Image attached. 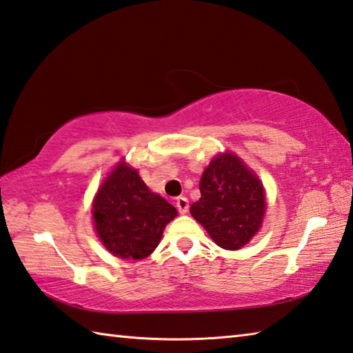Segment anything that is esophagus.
I'll use <instances>...</instances> for the list:
<instances>
[{
    "instance_id": "1",
    "label": "esophagus",
    "mask_w": 353,
    "mask_h": 353,
    "mask_svg": "<svg viewBox=\"0 0 353 353\" xmlns=\"http://www.w3.org/2000/svg\"><path fill=\"white\" fill-rule=\"evenodd\" d=\"M176 207H177V210H179V213H187L188 212V208H190V202H188V199L187 198H183V196H181V198H177V201H176Z\"/></svg>"
}]
</instances>
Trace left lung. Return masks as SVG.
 I'll list each match as a JSON object with an SVG mask.
<instances>
[{"instance_id":"obj_1","label":"left lung","mask_w":353,"mask_h":353,"mask_svg":"<svg viewBox=\"0 0 353 353\" xmlns=\"http://www.w3.org/2000/svg\"><path fill=\"white\" fill-rule=\"evenodd\" d=\"M201 199L190 207L193 218L204 225L223 249L236 250L259 232L266 201L263 185L236 155L214 157L199 183Z\"/></svg>"}]
</instances>
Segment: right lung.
Here are the masks:
<instances>
[{
  "label": "right lung",
  "mask_w": 353,
  "mask_h": 353,
  "mask_svg": "<svg viewBox=\"0 0 353 353\" xmlns=\"http://www.w3.org/2000/svg\"><path fill=\"white\" fill-rule=\"evenodd\" d=\"M176 208L151 193L139 172L119 163L101 185L93 219L104 246L119 259L141 260L154 252Z\"/></svg>",
  "instance_id": "obj_1"
}]
</instances>
